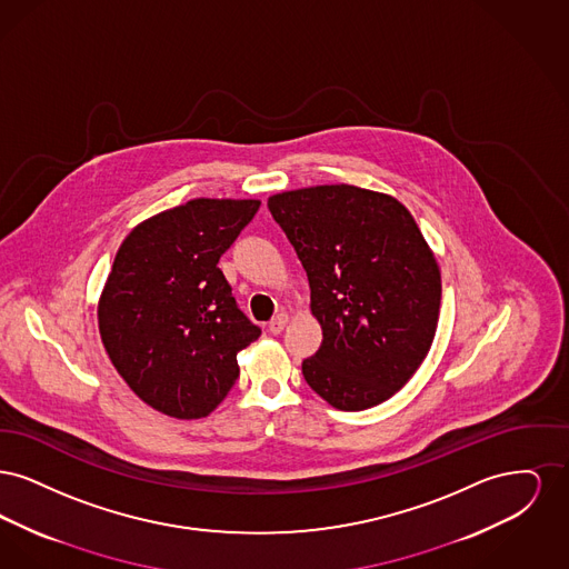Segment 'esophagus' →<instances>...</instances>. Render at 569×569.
<instances>
[{
  "label": "esophagus",
  "instance_id": "esophagus-1",
  "mask_svg": "<svg viewBox=\"0 0 569 569\" xmlns=\"http://www.w3.org/2000/svg\"><path fill=\"white\" fill-rule=\"evenodd\" d=\"M288 322H290V318L286 313H279V316L272 318L269 330H271L272 335H279V332H283V328L288 326Z\"/></svg>",
  "mask_w": 569,
  "mask_h": 569
}]
</instances>
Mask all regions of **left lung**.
Masks as SVG:
<instances>
[{
	"mask_svg": "<svg viewBox=\"0 0 569 569\" xmlns=\"http://www.w3.org/2000/svg\"><path fill=\"white\" fill-rule=\"evenodd\" d=\"M295 247L322 326L305 381L330 406L358 411L401 390L431 350L441 277L418 223L392 196L318 186L269 198Z\"/></svg>",
	"mask_w": 569,
	"mask_h": 569,
	"instance_id": "obj_1",
	"label": "left lung"
}]
</instances>
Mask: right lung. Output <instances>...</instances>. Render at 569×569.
<instances>
[{"label": "right lung", "mask_w": 569, "mask_h": 569, "mask_svg": "<svg viewBox=\"0 0 569 569\" xmlns=\"http://www.w3.org/2000/svg\"><path fill=\"white\" fill-rule=\"evenodd\" d=\"M260 200L198 198L138 223L98 307L110 362L147 406L202 418L239 378L237 353L260 337L217 267Z\"/></svg>", "instance_id": "obj_1"}]
</instances>
